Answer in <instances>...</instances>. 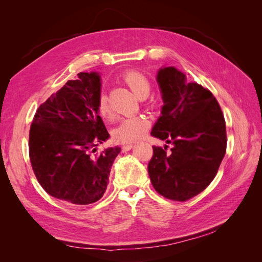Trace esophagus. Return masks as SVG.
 <instances>
[{"instance_id":"esophagus-1","label":"esophagus","mask_w":262,"mask_h":262,"mask_svg":"<svg viewBox=\"0 0 262 262\" xmlns=\"http://www.w3.org/2000/svg\"><path fill=\"white\" fill-rule=\"evenodd\" d=\"M134 146V144L133 143H129V144H124V145H122V149L124 150V152H125V150H130L132 147Z\"/></svg>"}]
</instances>
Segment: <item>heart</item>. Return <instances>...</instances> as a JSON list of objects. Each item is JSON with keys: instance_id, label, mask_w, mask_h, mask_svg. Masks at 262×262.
<instances>
[{"instance_id": "1", "label": "heart", "mask_w": 262, "mask_h": 262, "mask_svg": "<svg viewBox=\"0 0 262 262\" xmlns=\"http://www.w3.org/2000/svg\"><path fill=\"white\" fill-rule=\"evenodd\" d=\"M122 81L139 98L146 97L149 93L150 83L148 78L143 73L139 72V71L131 70L125 72L122 75ZM146 105L148 107H154V99H149L146 102ZM97 112L101 118L108 119L112 117V109H110V106L108 104L107 97L104 96V95H101L98 99ZM149 125V120L144 116L130 117L121 121V123L114 130L113 136L114 139L119 142V143L129 144L143 138L148 131Z\"/></svg>"}]
</instances>
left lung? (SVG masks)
<instances>
[{
  "mask_svg": "<svg viewBox=\"0 0 262 262\" xmlns=\"http://www.w3.org/2000/svg\"><path fill=\"white\" fill-rule=\"evenodd\" d=\"M164 106L150 136L173 146H153L148 175L156 191L184 202L202 192L226 153L225 119L213 94L168 67L158 71Z\"/></svg>",
  "mask_w": 262,
  "mask_h": 262,
  "instance_id": "left-lung-1",
  "label": "left lung"
}]
</instances>
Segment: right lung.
Listing matches in <instances>:
<instances>
[{"instance_id": "right-lung-1", "label": "right lung", "mask_w": 262, "mask_h": 262, "mask_svg": "<svg viewBox=\"0 0 262 262\" xmlns=\"http://www.w3.org/2000/svg\"><path fill=\"white\" fill-rule=\"evenodd\" d=\"M100 76L77 74L39 106L29 131L31 167L47 193L86 205L104 195L120 147L96 152L109 138L98 116Z\"/></svg>"}]
</instances>
